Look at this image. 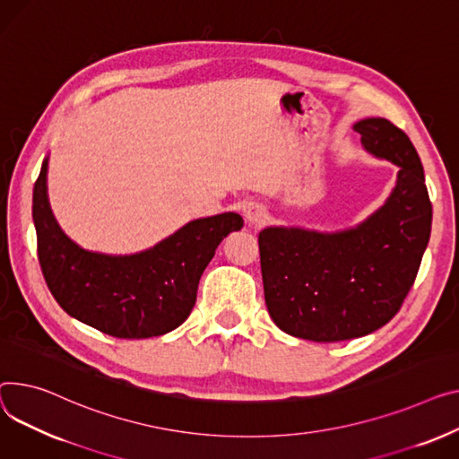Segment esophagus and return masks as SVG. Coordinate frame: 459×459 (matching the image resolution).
Segmentation results:
<instances>
[{
	"label": "esophagus",
	"mask_w": 459,
	"mask_h": 459,
	"mask_svg": "<svg viewBox=\"0 0 459 459\" xmlns=\"http://www.w3.org/2000/svg\"><path fill=\"white\" fill-rule=\"evenodd\" d=\"M246 220L249 225H262L267 220V212L260 204H253L246 212Z\"/></svg>",
	"instance_id": "34e87169"
}]
</instances>
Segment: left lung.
I'll use <instances>...</instances> for the list:
<instances>
[{"instance_id": "1", "label": "left lung", "mask_w": 459, "mask_h": 459, "mask_svg": "<svg viewBox=\"0 0 459 459\" xmlns=\"http://www.w3.org/2000/svg\"><path fill=\"white\" fill-rule=\"evenodd\" d=\"M352 129L365 151L399 166L385 203L343 230L267 227L258 234L271 319L317 343L359 338L391 321L415 282L432 230L422 164L406 133L385 117L361 119Z\"/></svg>"}]
</instances>
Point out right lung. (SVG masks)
<instances>
[{
	"mask_svg": "<svg viewBox=\"0 0 459 459\" xmlns=\"http://www.w3.org/2000/svg\"><path fill=\"white\" fill-rule=\"evenodd\" d=\"M39 262L68 316L121 340L162 335L185 323L203 271L223 238L243 227L236 212L180 227L134 255L86 251L58 227L48 199V157L33 190Z\"/></svg>",
	"mask_w": 459,
	"mask_h": 459,
	"instance_id": "obj_1",
	"label": "right lung"
}]
</instances>
